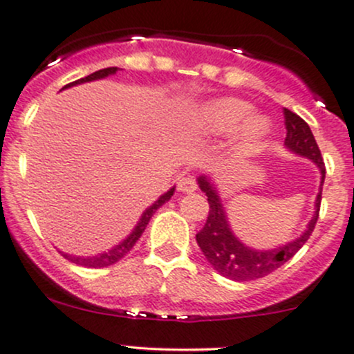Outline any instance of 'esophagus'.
Returning <instances> with one entry per match:
<instances>
[{"label":"esophagus","mask_w":354,"mask_h":354,"mask_svg":"<svg viewBox=\"0 0 354 354\" xmlns=\"http://www.w3.org/2000/svg\"><path fill=\"white\" fill-rule=\"evenodd\" d=\"M178 189L181 193H192L196 189V181L193 180V176H181L178 180Z\"/></svg>","instance_id":"esophagus-1"}]
</instances>
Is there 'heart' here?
<instances>
[{"label": "heart", "instance_id": "1", "mask_svg": "<svg viewBox=\"0 0 354 354\" xmlns=\"http://www.w3.org/2000/svg\"><path fill=\"white\" fill-rule=\"evenodd\" d=\"M252 109L248 102L237 98H221L207 103L198 113V127L210 137H227L241 129L237 149L249 152L268 132V122L261 117H248Z\"/></svg>", "mask_w": 354, "mask_h": 354}]
</instances>
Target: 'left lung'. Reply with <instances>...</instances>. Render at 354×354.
<instances>
[{
    "instance_id": "1",
    "label": "left lung",
    "mask_w": 354,
    "mask_h": 354,
    "mask_svg": "<svg viewBox=\"0 0 354 354\" xmlns=\"http://www.w3.org/2000/svg\"><path fill=\"white\" fill-rule=\"evenodd\" d=\"M283 115L286 127V149L295 152V154L310 159L321 169V192H319L317 198H315L314 217L310 218V222H308L307 229H305L302 236L297 237L292 243L274 249L259 251V249L248 248L230 230L224 205H222L221 196H218L217 189H215L210 178H198V187L207 195L210 210H208L205 225L196 234V243H198L207 261L214 266V270L217 273H221L222 277L230 278V280H256V278L266 277L271 271L283 266L307 243L308 237L314 232L315 224H317L322 200V183H324L326 178V166L324 161H322L321 149H319L317 142L314 139V133H312L310 127H308L304 118H300L299 115L293 113L288 109L283 110Z\"/></svg>"
}]
</instances>
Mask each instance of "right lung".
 Masks as SVG:
<instances>
[{"label": "right lung", "instance_id": "add662e5", "mask_svg": "<svg viewBox=\"0 0 354 354\" xmlns=\"http://www.w3.org/2000/svg\"><path fill=\"white\" fill-rule=\"evenodd\" d=\"M118 71V68H105V69H100L96 71V73L89 74L86 77H81V80L77 81H73V83L66 84L64 88H71V86H76V84H81V83H88V81H95V80H102V77H106V76H111V74H115ZM174 193V188H171L169 192H166L165 195L159 196L158 200H156L154 203H152L151 207L146 208V212L142 214V217L139 218V222H137L136 229L132 230V234L127 237V239L122 241L120 244L115 245V248L109 249V251L105 252H100V254L96 256H88V258H84V256H71V254H66V252L61 251V254L64 256L66 259H69L71 263H76V265L80 266H84V268H105V266H110V265H115L117 261H120L122 258H124L125 254L130 251V249L133 248V244L139 241V237L142 236V232L146 230V227L149 224V221H151L152 215L156 214V210H158L159 207L165 205L166 202H169V198L173 196Z\"/></svg>", "mask_w": 354, "mask_h": 354}]
</instances>
